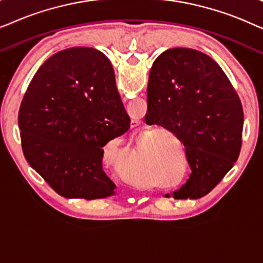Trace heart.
Instances as JSON below:
<instances>
[{"instance_id": "heart-1", "label": "heart", "mask_w": 263, "mask_h": 263, "mask_svg": "<svg viewBox=\"0 0 263 263\" xmlns=\"http://www.w3.org/2000/svg\"><path fill=\"white\" fill-rule=\"evenodd\" d=\"M143 135H146V134H143ZM143 135L141 136V138H143ZM124 175L127 176L128 179L130 182H133V183L138 182V178H136V176H138V171L135 170L134 165H130V164L127 165V166L124 167Z\"/></svg>"}]
</instances>
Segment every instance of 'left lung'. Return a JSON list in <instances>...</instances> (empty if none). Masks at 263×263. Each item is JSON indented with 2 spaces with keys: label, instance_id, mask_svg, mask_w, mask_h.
<instances>
[{
  "label": "left lung",
  "instance_id": "1",
  "mask_svg": "<svg viewBox=\"0 0 263 263\" xmlns=\"http://www.w3.org/2000/svg\"><path fill=\"white\" fill-rule=\"evenodd\" d=\"M147 124H159L184 145L192 168L175 199H199L224 178L242 147L243 107L224 71L206 53L165 50L151 68Z\"/></svg>",
  "mask_w": 263,
  "mask_h": 263
}]
</instances>
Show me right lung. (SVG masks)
Instances as JSON below:
<instances>
[{
	"instance_id": "add662e5",
	"label": "right lung",
	"mask_w": 263,
	"mask_h": 263,
	"mask_svg": "<svg viewBox=\"0 0 263 263\" xmlns=\"http://www.w3.org/2000/svg\"><path fill=\"white\" fill-rule=\"evenodd\" d=\"M130 118L110 60L77 46L46 60L19 110L24 156L61 196L103 199L116 184L103 170V147L124 134Z\"/></svg>"
}]
</instances>
